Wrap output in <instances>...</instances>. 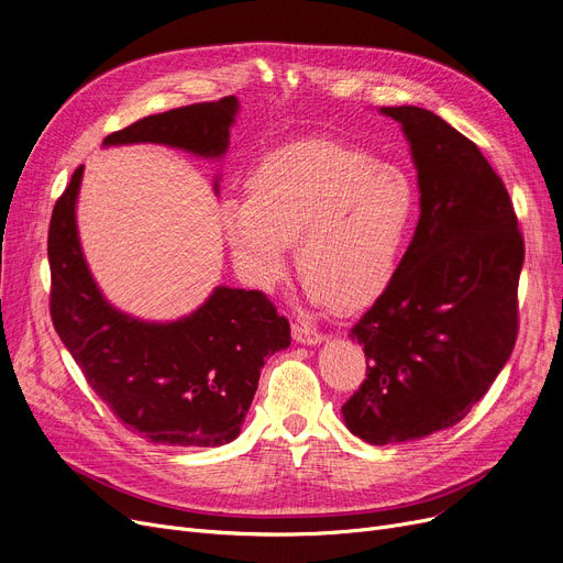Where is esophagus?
<instances>
[{
    "mask_svg": "<svg viewBox=\"0 0 563 563\" xmlns=\"http://www.w3.org/2000/svg\"><path fill=\"white\" fill-rule=\"evenodd\" d=\"M291 338H295L297 342H301V345H320V342L324 340V335L320 331H314L306 324H295L291 327Z\"/></svg>",
    "mask_w": 563,
    "mask_h": 563,
    "instance_id": "esophagus-1",
    "label": "esophagus"
}]
</instances>
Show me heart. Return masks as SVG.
I'll return each instance as SVG.
<instances>
[{"label":"heart","instance_id":"heart-1","mask_svg":"<svg viewBox=\"0 0 563 563\" xmlns=\"http://www.w3.org/2000/svg\"><path fill=\"white\" fill-rule=\"evenodd\" d=\"M417 211V181L405 167L361 146L306 140L266 154L246 179V200H223L218 223L257 289L287 276L297 241L310 301L356 312L394 283Z\"/></svg>","mask_w":563,"mask_h":563}]
</instances>
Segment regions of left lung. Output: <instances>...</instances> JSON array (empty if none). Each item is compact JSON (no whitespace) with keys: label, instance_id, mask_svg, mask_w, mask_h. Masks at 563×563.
<instances>
[{"label":"left lung","instance_id":"left-lung-1","mask_svg":"<svg viewBox=\"0 0 563 563\" xmlns=\"http://www.w3.org/2000/svg\"><path fill=\"white\" fill-rule=\"evenodd\" d=\"M379 112L409 142L421 216L394 283L350 333L368 377L342 419L373 446L453 428L487 394L516 347L525 262L508 190L478 146L430 110Z\"/></svg>","mask_w":563,"mask_h":563}]
</instances>
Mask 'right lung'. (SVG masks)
I'll list each match as a JSON object with an SVG mask.
<instances>
[{"instance_id": "right-lung-1", "label": "right lung", "mask_w": 563, "mask_h": 563, "mask_svg": "<svg viewBox=\"0 0 563 563\" xmlns=\"http://www.w3.org/2000/svg\"><path fill=\"white\" fill-rule=\"evenodd\" d=\"M236 112L234 96L177 108L108 135L103 146L154 142L221 161ZM82 169L73 173L47 232L51 314L64 347L131 432L167 446L230 444L251 409L266 358L289 347V322L262 291L225 285L173 322H146L114 308L80 246L76 205Z\"/></svg>"}]
</instances>
